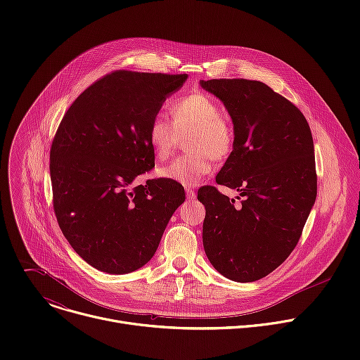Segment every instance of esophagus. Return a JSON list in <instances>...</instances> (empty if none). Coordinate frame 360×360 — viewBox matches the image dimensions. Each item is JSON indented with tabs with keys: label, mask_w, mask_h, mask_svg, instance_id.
Masks as SVG:
<instances>
[{
	"label": "esophagus",
	"mask_w": 360,
	"mask_h": 360,
	"mask_svg": "<svg viewBox=\"0 0 360 360\" xmlns=\"http://www.w3.org/2000/svg\"><path fill=\"white\" fill-rule=\"evenodd\" d=\"M186 196H188V199H195V196H196V193H195V191L192 189V188H186Z\"/></svg>",
	"instance_id": "esophagus-1"
}]
</instances>
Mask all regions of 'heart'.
<instances>
[{
	"mask_svg": "<svg viewBox=\"0 0 360 360\" xmlns=\"http://www.w3.org/2000/svg\"><path fill=\"white\" fill-rule=\"evenodd\" d=\"M171 121L158 114L152 117L146 141L160 160H165L186 136L191 152L175 158L158 169V175L171 182L192 186L208 175L215 160L226 158L233 149L235 132L222 114L219 102L205 92H191L176 98L169 107Z\"/></svg>",
	"mask_w": 360,
	"mask_h": 360,
	"instance_id": "obj_1",
	"label": "heart"
}]
</instances>
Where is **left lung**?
I'll use <instances>...</instances> for the list:
<instances>
[{"mask_svg":"<svg viewBox=\"0 0 360 360\" xmlns=\"http://www.w3.org/2000/svg\"><path fill=\"white\" fill-rule=\"evenodd\" d=\"M200 85L224 102L233 121V150L217 184L243 198L235 205L215 186L198 191L207 211L203 249L228 279L259 281L292 253L315 203L312 132L300 110L261 81L221 78Z\"/></svg>","mask_w":360,"mask_h":360,"instance_id":"8db88e82","label":"left lung"}]
</instances>
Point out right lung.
Here are the masks:
<instances>
[{"mask_svg":"<svg viewBox=\"0 0 360 360\" xmlns=\"http://www.w3.org/2000/svg\"><path fill=\"white\" fill-rule=\"evenodd\" d=\"M186 77L112 71L60 122L49 152L54 214L72 249L98 271L122 275L150 261L185 200L184 188L168 179L132 182L155 167L149 121Z\"/></svg>","mask_w":360,"mask_h":360,"instance_id":"obj_1","label":"right lung"}]
</instances>
